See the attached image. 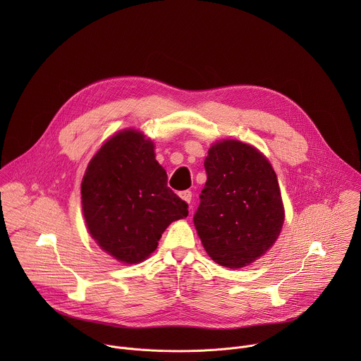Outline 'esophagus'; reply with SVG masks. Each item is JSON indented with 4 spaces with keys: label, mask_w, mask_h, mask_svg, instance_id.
I'll use <instances>...</instances> for the list:
<instances>
[{
    "label": "esophagus",
    "mask_w": 361,
    "mask_h": 361,
    "mask_svg": "<svg viewBox=\"0 0 361 361\" xmlns=\"http://www.w3.org/2000/svg\"><path fill=\"white\" fill-rule=\"evenodd\" d=\"M180 197H181V198H183L185 202H188V204H190V202H191V197H192V192H191L190 190H185V191H181V192H180Z\"/></svg>",
    "instance_id": "1"
}]
</instances>
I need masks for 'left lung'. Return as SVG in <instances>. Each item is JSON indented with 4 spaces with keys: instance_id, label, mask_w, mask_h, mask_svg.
I'll return each mask as SVG.
<instances>
[{
    "instance_id": "obj_1",
    "label": "left lung",
    "mask_w": 361,
    "mask_h": 361,
    "mask_svg": "<svg viewBox=\"0 0 361 361\" xmlns=\"http://www.w3.org/2000/svg\"><path fill=\"white\" fill-rule=\"evenodd\" d=\"M204 167L195 230L217 264L245 267L280 235L284 207L277 176L263 152L237 140L212 145Z\"/></svg>"
}]
</instances>
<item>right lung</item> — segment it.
Returning <instances> with one entry per match:
<instances>
[{"mask_svg":"<svg viewBox=\"0 0 361 361\" xmlns=\"http://www.w3.org/2000/svg\"><path fill=\"white\" fill-rule=\"evenodd\" d=\"M81 200L91 237L126 264L144 262L164 230L188 216L187 202L167 187L154 142L133 128L113 135L91 159Z\"/></svg>","mask_w":361,"mask_h":361,"instance_id":"1","label":"right lung"}]
</instances>
